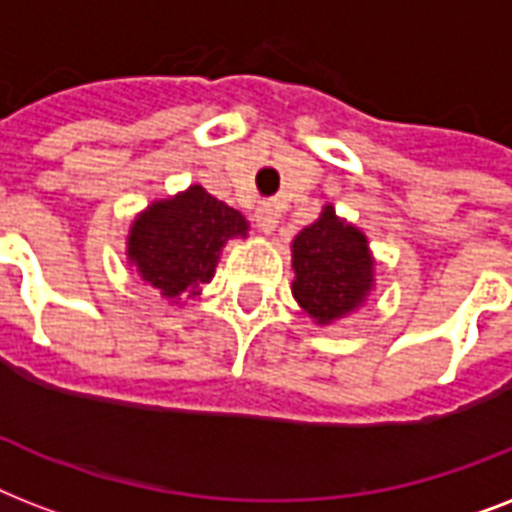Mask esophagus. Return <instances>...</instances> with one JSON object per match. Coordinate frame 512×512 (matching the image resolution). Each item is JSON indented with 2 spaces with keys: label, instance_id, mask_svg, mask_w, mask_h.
I'll list each match as a JSON object with an SVG mask.
<instances>
[{
  "label": "esophagus",
  "instance_id": "obj_1",
  "mask_svg": "<svg viewBox=\"0 0 512 512\" xmlns=\"http://www.w3.org/2000/svg\"><path fill=\"white\" fill-rule=\"evenodd\" d=\"M256 227H259L264 235H272L277 229V211L272 205H267V202L256 211Z\"/></svg>",
  "mask_w": 512,
  "mask_h": 512
}]
</instances>
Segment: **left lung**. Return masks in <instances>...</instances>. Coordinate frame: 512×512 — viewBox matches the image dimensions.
Listing matches in <instances>:
<instances>
[{
    "label": "left lung",
    "mask_w": 512,
    "mask_h": 512,
    "mask_svg": "<svg viewBox=\"0 0 512 512\" xmlns=\"http://www.w3.org/2000/svg\"><path fill=\"white\" fill-rule=\"evenodd\" d=\"M293 299L315 323L328 326L355 312L374 291V256L366 235L326 205L315 224L291 243Z\"/></svg>",
    "instance_id": "left-lung-1"
}]
</instances>
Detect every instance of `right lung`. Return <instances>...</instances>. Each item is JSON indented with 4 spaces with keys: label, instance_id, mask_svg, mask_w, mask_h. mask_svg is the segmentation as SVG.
Segmentation results:
<instances>
[{
    "label": "right lung",
    "instance_id": "add662e5",
    "mask_svg": "<svg viewBox=\"0 0 512 512\" xmlns=\"http://www.w3.org/2000/svg\"><path fill=\"white\" fill-rule=\"evenodd\" d=\"M248 237V221L200 184L152 202L128 235V261L165 299H194L211 283L221 248Z\"/></svg>",
    "mask_w": 512,
    "mask_h": 512
}]
</instances>
